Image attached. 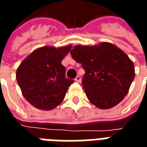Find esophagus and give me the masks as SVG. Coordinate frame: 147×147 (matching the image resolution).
<instances>
[{
	"mask_svg": "<svg viewBox=\"0 0 147 147\" xmlns=\"http://www.w3.org/2000/svg\"><path fill=\"white\" fill-rule=\"evenodd\" d=\"M75 81H76V83H80V82H81V77L79 76H76V78L75 79Z\"/></svg>",
	"mask_w": 147,
	"mask_h": 147,
	"instance_id": "obj_1",
	"label": "esophagus"
}]
</instances>
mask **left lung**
Returning <instances> with one entry per match:
<instances>
[{
  "label": "left lung",
  "mask_w": 147,
  "mask_h": 147,
  "mask_svg": "<svg viewBox=\"0 0 147 147\" xmlns=\"http://www.w3.org/2000/svg\"><path fill=\"white\" fill-rule=\"evenodd\" d=\"M83 65V88L90 102L101 109L118 105L127 94L135 78V66L128 56L109 42L76 45L70 52Z\"/></svg>",
  "instance_id": "1"
}]
</instances>
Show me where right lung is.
I'll list each match as a JSON object with an SVG mask.
<instances>
[{
    "mask_svg": "<svg viewBox=\"0 0 147 147\" xmlns=\"http://www.w3.org/2000/svg\"><path fill=\"white\" fill-rule=\"evenodd\" d=\"M71 45L43 46L34 50L16 70V80L27 102L42 110H51L63 102L73 80L65 78L61 61Z\"/></svg>",
    "mask_w": 147,
    "mask_h": 147,
    "instance_id": "right-lung-1",
    "label": "right lung"
}]
</instances>
